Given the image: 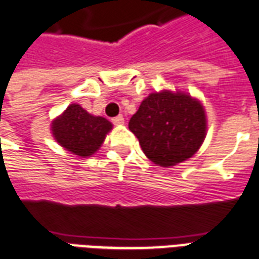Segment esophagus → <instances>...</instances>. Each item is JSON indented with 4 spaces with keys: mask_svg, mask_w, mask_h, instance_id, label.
<instances>
[{
    "mask_svg": "<svg viewBox=\"0 0 259 259\" xmlns=\"http://www.w3.org/2000/svg\"><path fill=\"white\" fill-rule=\"evenodd\" d=\"M112 123L115 124V125H123V124H124V117L121 115L116 116V117H113V119H112Z\"/></svg>",
    "mask_w": 259,
    "mask_h": 259,
    "instance_id": "1",
    "label": "esophagus"
}]
</instances>
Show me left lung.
<instances>
[{
	"instance_id": "8db88e82",
	"label": "left lung",
	"mask_w": 259,
	"mask_h": 259,
	"mask_svg": "<svg viewBox=\"0 0 259 259\" xmlns=\"http://www.w3.org/2000/svg\"><path fill=\"white\" fill-rule=\"evenodd\" d=\"M128 127L150 161L169 167L197 152L205 139L206 116L189 94L162 90L144 98Z\"/></svg>"
}]
</instances>
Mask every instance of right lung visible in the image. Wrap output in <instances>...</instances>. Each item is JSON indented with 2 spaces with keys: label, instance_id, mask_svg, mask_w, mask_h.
<instances>
[{
  "label": "right lung",
  "instance_id": "right-lung-1",
  "mask_svg": "<svg viewBox=\"0 0 259 259\" xmlns=\"http://www.w3.org/2000/svg\"><path fill=\"white\" fill-rule=\"evenodd\" d=\"M53 135L62 147L79 157H90L98 148L112 123L101 116H93L78 104H71L51 125Z\"/></svg>",
  "mask_w": 259,
  "mask_h": 259
}]
</instances>
